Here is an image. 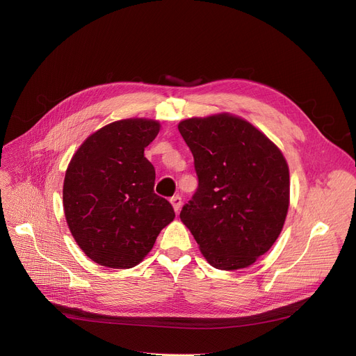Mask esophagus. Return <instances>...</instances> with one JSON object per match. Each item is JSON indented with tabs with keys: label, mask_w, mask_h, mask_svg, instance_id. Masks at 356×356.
I'll return each instance as SVG.
<instances>
[{
	"label": "esophagus",
	"mask_w": 356,
	"mask_h": 356,
	"mask_svg": "<svg viewBox=\"0 0 356 356\" xmlns=\"http://www.w3.org/2000/svg\"><path fill=\"white\" fill-rule=\"evenodd\" d=\"M170 203H172V206H173V210H175L176 213H179V210H180V207H181V197H180V196H173V197L170 199Z\"/></svg>",
	"instance_id": "34e87169"
}]
</instances>
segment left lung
Wrapping results in <instances>:
<instances>
[{"label":"left lung","mask_w":356,"mask_h":356,"mask_svg":"<svg viewBox=\"0 0 356 356\" xmlns=\"http://www.w3.org/2000/svg\"><path fill=\"white\" fill-rule=\"evenodd\" d=\"M177 127L199 177L181 222L211 267H250L273 247L286 218L289 169L282 152L260 129L227 112L188 118Z\"/></svg>","instance_id":"obj_1"}]
</instances>
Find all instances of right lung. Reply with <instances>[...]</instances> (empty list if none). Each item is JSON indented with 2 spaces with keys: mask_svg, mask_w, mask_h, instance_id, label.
<instances>
[{
  "mask_svg": "<svg viewBox=\"0 0 356 356\" xmlns=\"http://www.w3.org/2000/svg\"><path fill=\"white\" fill-rule=\"evenodd\" d=\"M160 123L146 118L112 122L74 153L62 188L63 214L79 248L109 268H132L175 218L153 191L154 168L145 157Z\"/></svg>",
  "mask_w": 356,
  "mask_h": 356,
  "instance_id": "obj_1",
  "label": "right lung"
}]
</instances>
